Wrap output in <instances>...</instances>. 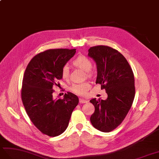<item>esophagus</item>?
I'll return each instance as SVG.
<instances>
[{
    "label": "esophagus",
    "instance_id": "34e87169",
    "mask_svg": "<svg viewBox=\"0 0 159 159\" xmlns=\"http://www.w3.org/2000/svg\"><path fill=\"white\" fill-rule=\"evenodd\" d=\"M80 102L81 104L86 103V102H88V100L84 99V98H80Z\"/></svg>",
    "mask_w": 159,
    "mask_h": 159
}]
</instances>
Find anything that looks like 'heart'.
Returning a JSON list of instances; mask_svg holds the SVG:
<instances>
[{"label": "heart", "instance_id": "obj_1", "mask_svg": "<svg viewBox=\"0 0 159 159\" xmlns=\"http://www.w3.org/2000/svg\"><path fill=\"white\" fill-rule=\"evenodd\" d=\"M73 64L76 67L81 68L84 71L87 72L88 76H90V71L92 67V64L90 60L84 56H79L73 61ZM69 75V67L68 65H65L62 69V77L63 79H67ZM90 88V84L88 82H84L81 84H73L70 90L75 94L84 96L86 95L89 89Z\"/></svg>", "mask_w": 159, "mask_h": 159}]
</instances>
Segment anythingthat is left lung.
Instances as JSON below:
<instances>
[{
	"instance_id": "left-lung-1",
	"label": "left lung",
	"mask_w": 159,
	"mask_h": 159,
	"mask_svg": "<svg viewBox=\"0 0 159 159\" xmlns=\"http://www.w3.org/2000/svg\"><path fill=\"white\" fill-rule=\"evenodd\" d=\"M89 57L96 63V84L101 85L108 97L92 98L95 107L90 117L93 127L102 132H109L119 126L132 105L135 96L134 76L125 58L117 50L107 46H97L88 50Z\"/></svg>"
}]
</instances>
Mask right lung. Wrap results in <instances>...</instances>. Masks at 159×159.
<instances>
[{"instance_id": "right-lung-1", "label": "right lung", "mask_w": 159, "mask_h": 159, "mask_svg": "<svg viewBox=\"0 0 159 159\" xmlns=\"http://www.w3.org/2000/svg\"><path fill=\"white\" fill-rule=\"evenodd\" d=\"M76 49H50L30 61L23 79L21 99L26 113L42 133L50 137L63 134L79 98L71 92L53 98V86L62 79V69ZM59 85V84H58Z\"/></svg>"}]
</instances>
